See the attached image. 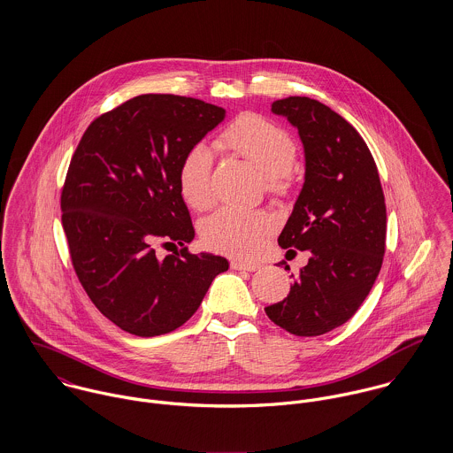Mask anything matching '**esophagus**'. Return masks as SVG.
I'll list each match as a JSON object with an SVG mask.
<instances>
[{"label":"esophagus","instance_id":"1","mask_svg":"<svg viewBox=\"0 0 453 453\" xmlns=\"http://www.w3.org/2000/svg\"><path fill=\"white\" fill-rule=\"evenodd\" d=\"M230 266L234 268V270H248V272H255V270H258L259 263H255V261H237V259H234L232 263H230Z\"/></svg>","mask_w":453,"mask_h":453}]
</instances>
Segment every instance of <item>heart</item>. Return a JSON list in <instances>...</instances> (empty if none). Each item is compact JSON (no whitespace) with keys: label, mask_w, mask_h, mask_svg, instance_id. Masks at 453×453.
<instances>
[{"label":"heart","mask_w":453,"mask_h":453,"mask_svg":"<svg viewBox=\"0 0 453 453\" xmlns=\"http://www.w3.org/2000/svg\"><path fill=\"white\" fill-rule=\"evenodd\" d=\"M212 144L219 151H230L251 162L263 173L268 192L288 190L296 148L288 130L280 126L255 113H244L221 130ZM211 171L212 155L202 144L188 150L180 164L178 187L194 211H205L212 205ZM270 226L272 221L265 211L225 207L203 221L202 239L218 251L250 258L261 250Z\"/></svg>","instance_id":"b5f03b06"}]
</instances>
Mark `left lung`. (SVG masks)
<instances>
[{"label":"left lung","instance_id":"left-lung-1","mask_svg":"<svg viewBox=\"0 0 453 453\" xmlns=\"http://www.w3.org/2000/svg\"><path fill=\"white\" fill-rule=\"evenodd\" d=\"M272 111L298 129L305 150V183L279 246L311 258L289 295L265 312L291 334L319 336L347 323L375 284L386 253V198L372 151L343 117L300 96L275 101Z\"/></svg>","mask_w":453,"mask_h":453}]
</instances>
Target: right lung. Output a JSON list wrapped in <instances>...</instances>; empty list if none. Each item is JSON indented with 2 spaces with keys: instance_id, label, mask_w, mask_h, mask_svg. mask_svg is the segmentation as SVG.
I'll use <instances>...</instances> for the list:
<instances>
[{
  "instance_id": "1",
  "label": "right lung",
  "mask_w": 453,
  "mask_h": 453,
  "mask_svg": "<svg viewBox=\"0 0 453 453\" xmlns=\"http://www.w3.org/2000/svg\"><path fill=\"white\" fill-rule=\"evenodd\" d=\"M225 119L194 97L142 94L97 117L69 162L63 228L80 284L113 324L158 336L187 323L228 261L192 255L188 207L178 187L183 157ZM155 243L180 245L165 259Z\"/></svg>"
}]
</instances>
